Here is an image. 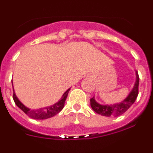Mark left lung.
<instances>
[{
    "label": "left lung",
    "instance_id": "1",
    "mask_svg": "<svg viewBox=\"0 0 153 153\" xmlns=\"http://www.w3.org/2000/svg\"><path fill=\"white\" fill-rule=\"evenodd\" d=\"M136 80L132 91L129 93L128 97L123 100L120 103L113 104V105H101L95 100L94 97L90 99V106L92 109L97 113L108 117H117L123 114L134 103L139 94V82L140 77L137 71H136Z\"/></svg>",
    "mask_w": 153,
    "mask_h": 153
}]
</instances>
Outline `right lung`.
<instances>
[{
  "label": "right lung",
  "mask_w": 153,
  "mask_h": 153,
  "mask_svg": "<svg viewBox=\"0 0 153 153\" xmlns=\"http://www.w3.org/2000/svg\"><path fill=\"white\" fill-rule=\"evenodd\" d=\"M12 85H13V83H12ZM70 90V88L68 89L67 91L65 92L63 94V96H62V98L57 102L53 104V106H47V107L44 108H40V109H31L26 107L21 101L19 100L18 98L16 96L15 93H14V90H13V99L16 105L22 111H24V113L25 114L27 115L29 117H30L32 119H34V120H46V119L54 117L55 115L58 114L63 109V106H64L65 101H66V99H67Z\"/></svg>",
  "instance_id": "1"
}]
</instances>
